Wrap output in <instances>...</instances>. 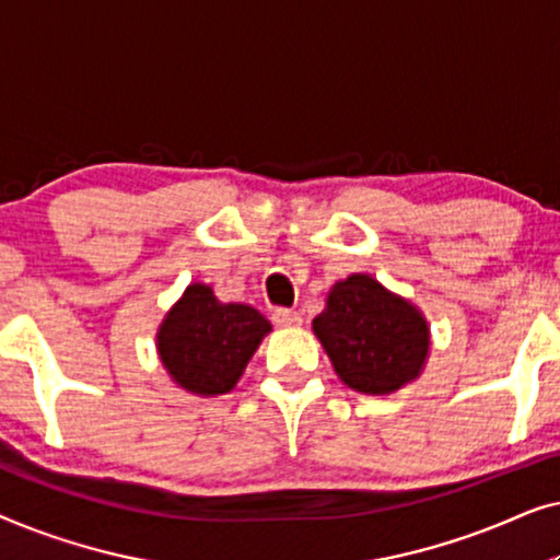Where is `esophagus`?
<instances>
[{
	"instance_id": "obj_1",
	"label": "esophagus",
	"mask_w": 560,
	"mask_h": 560,
	"mask_svg": "<svg viewBox=\"0 0 560 560\" xmlns=\"http://www.w3.org/2000/svg\"><path fill=\"white\" fill-rule=\"evenodd\" d=\"M272 320L278 326H285V328H290V326H301V313L298 311H293V308H275L272 311Z\"/></svg>"
}]
</instances>
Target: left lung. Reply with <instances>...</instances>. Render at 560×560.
Instances as JSON below:
<instances>
[{
  "instance_id": "8db88e82",
  "label": "left lung",
  "mask_w": 560,
  "mask_h": 560,
  "mask_svg": "<svg viewBox=\"0 0 560 560\" xmlns=\"http://www.w3.org/2000/svg\"><path fill=\"white\" fill-rule=\"evenodd\" d=\"M313 331L336 374L357 393H395L418 377L428 354L423 316L370 275L336 282Z\"/></svg>"
}]
</instances>
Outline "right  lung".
<instances>
[{"mask_svg": "<svg viewBox=\"0 0 560 560\" xmlns=\"http://www.w3.org/2000/svg\"><path fill=\"white\" fill-rule=\"evenodd\" d=\"M270 331L262 313L219 303L209 285H190L158 334L165 370L196 395H224L242 377L249 357Z\"/></svg>", "mask_w": 560, "mask_h": 560, "instance_id": "add662e5", "label": "right lung"}]
</instances>
